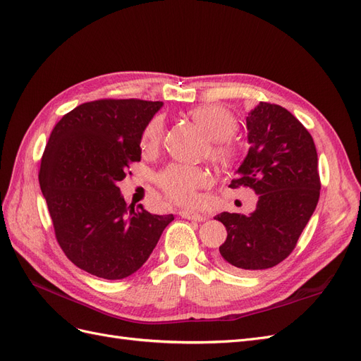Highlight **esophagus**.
<instances>
[{"instance_id": "1", "label": "esophagus", "mask_w": 361, "mask_h": 361, "mask_svg": "<svg viewBox=\"0 0 361 361\" xmlns=\"http://www.w3.org/2000/svg\"><path fill=\"white\" fill-rule=\"evenodd\" d=\"M179 215H180L182 218H187V220H191V221H204V220H206L204 215H202V214H199V212H195V211H188V209L180 211Z\"/></svg>"}]
</instances>
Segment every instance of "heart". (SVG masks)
Wrapping results in <instances>:
<instances>
[{
	"mask_svg": "<svg viewBox=\"0 0 361 361\" xmlns=\"http://www.w3.org/2000/svg\"><path fill=\"white\" fill-rule=\"evenodd\" d=\"M194 123L197 125L206 138L209 140V155L212 159L227 162L233 157V147L228 143L231 137L236 129V118L233 114L221 105H200L192 108L190 111ZM162 135V122L161 118H154L146 126L141 146L149 150L154 149ZM158 182L170 197L182 203H191L197 197V190L206 187L209 183L207 173L200 169H192L187 166H170L164 170Z\"/></svg>",
	"mask_w": 361,
	"mask_h": 361,
	"instance_id": "b5f03b06",
	"label": "heart"
}]
</instances>
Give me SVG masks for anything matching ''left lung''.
Listing matches in <instances>:
<instances>
[{
  "mask_svg": "<svg viewBox=\"0 0 361 361\" xmlns=\"http://www.w3.org/2000/svg\"><path fill=\"white\" fill-rule=\"evenodd\" d=\"M248 154L228 187L253 188L259 195L250 215L215 216L227 238L215 262L244 272L276 267L297 245L319 200L318 154L298 118L280 105L260 102L247 117Z\"/></svg>",
  "mask_w": 361,
  "mask_h": 361,
  "instance_id": "8db88e82",
  "label": "left lung"
}]
</instances>
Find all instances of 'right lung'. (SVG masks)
Returning <instances> with one entry per match:
<instances>
[{
  "mask_svg": "<svg viewBox=\"0 0 361 361\" xmlns=\"http://www.w3.org/2000/svg\"><path fill=\"white\" fill-rule=\"evenodd\" d=\"M164 104L140 99L87 102L52 129L39 182L57 241L73 264L106 280L133 276L173 220L126 204L117 182L141 159V137Z\"/></svg>",
  "mask_w": 361,
  "mask_h": 361,
  "instance_id": "add662e5",
  "label": "right lung"
}]
</instances>
